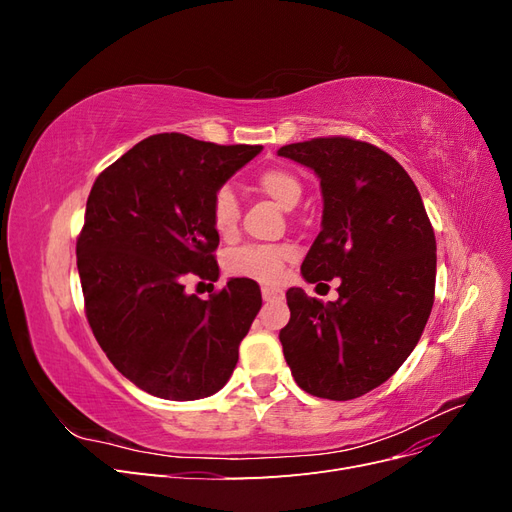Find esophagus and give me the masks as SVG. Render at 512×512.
Wrapping results in <instances>:
<instances>
[{"instance_id":"esophagus-1","label":"esophagus","mask_w":512,"mask_h":512,"mask_svg":"<svg viewBox=\"0 0 512 512\" xmlns=\"http://www.w3.org/2000/svg\"><path fill=\"white\" fill-rule=\"evenodd\" d=\"M262 299H265L267 303L280 301V299H284V290L275 288V286H262Z\"/></svg>"}]
</instances>
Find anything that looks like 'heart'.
Segmentation results:
<instances>
[{"label":"heart","instance_id":"heart-1","mask_svg":"<svg viewBox=\"0 0 512 512\" xmlns=\"http://www.w3.org/2000/svg\"><path fill=\"white\" fill-rule=\"evenodd\" d=\"M256 188L269 196L282 209H294L301 200L303 185L299 177L286 168L271 166L256 177ZM209 218L215 235L222 239L237 237L239 232V200L230 188H220L211 198ZM297 258V250L290 243L273 245H245L230 252L226 258V269L230 275L247 277L256 282H277L288 262Z\"/></svg>","mask_w":512,"mask_h":512}]
</instances>
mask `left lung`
Listing matches in <instances>:
<instances>
[{
  "mask_svg": "<svg viewBox=\"0 0 512 512\" xmlns=\"http://www.w3.org/2000/svg\"><path fill=\"white\" fill-rule=\"evenodd\" d=\"M277 156L312 168L322 188V230L303 277H339L331 303L303 288L286 292V363L309 395L361 397L389 380L423 335L436 290V235L414 181L376 145L329 136L286 145Z\"/></svg>",
  "mask_w": 512,
  "mask_h": 512,
  "instance_id": "obj_1",
  "label": "left lung"
}]
</instances>
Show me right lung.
I'll list each match as a JSON object with an SVG mask.
<instances>
[{"mask_svg":"<svg viewBox=\"0 0 512 512\" xmlns=\"http://www.w3.org/2000/svg\"><path fill=\"white\" fill-rule=\"evenodd\" d=\"M260 149L153 134L89 192L76 239L89 327L117 371L153 397H209L239 361L262 305L258 284L232 277L203 301L185 292V277L220 275L211 198Z\"/></svg>","mask_w":512,"mask_h":512,"instance_id":"right-lung-1","label":"right lung"}]
</instances>
